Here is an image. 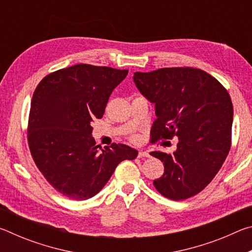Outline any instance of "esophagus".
I'll list each match as a JSON object with an SVG mask.
<instances>
[{"label":"esophagus","instance_id":"esophagus-1","mask_svg":"<svg viewBox=\"0 0 252 252\" xmlns=\"http://www.w3.org/2000/svg\"><path fill=\"white\" fill-rule=\"evenodd\" d=\"M138 157L139 158H150V155H149L148 151H139Z\"/></svg>","mask_w":252,"mask_h":252}]
</instances>
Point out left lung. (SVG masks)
I'll return each mask as SVG.
<instances>
[{
	"instance_id": "obj_1",
	"label": "left lung",
	"mask_w": 252,
	"mask_h": 252,
	"mask_svg": "<svg viewBox=\"0 0 252 252\" xmlns=\"http://www.w3.org/2000/svg\"><path fill=\"white\" fill-rule=\"evenodd\" d=\"M141 94L155 103L157 119L152 141L178 136L172 155L153 151L164 172L153 181L156 189L172 200H185L211 182L231 147L232 102L218 80L194 67H163L135 72Z\"/></svg>"
}]
</instances>
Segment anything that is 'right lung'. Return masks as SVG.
Returning <instances> with one entry per match:
<instances>
[{
  "label": "right lung",
  "instance_id": "add662e5",
  "mask_svg": "<svg viewBox=\"0 0 252 252\" xmlns=\"http://www.w3.org/2000/svg\"><path fill=\"white\" fill-rule=\"evenodd\" d=\"M126 74L127 70L76 64L46 75L33 93L30 151L50 185L67 198H92L121 161L138 156L121 143L102 149L92 136V122L103 117L111 93Z\"/></svg>",
  "mask_w": 252,
  "mask_h": 252
}]
</instances>
